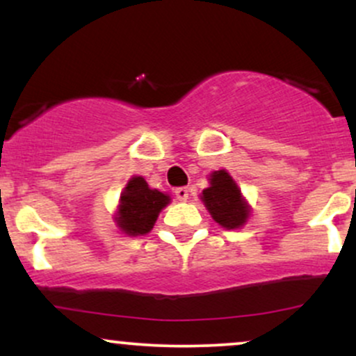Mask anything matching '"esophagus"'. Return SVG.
<instances>
[{
  "instance_id": "34e87169",
  "label": "esophagus",
  "mask_w": 356,
  "mask_h": 356,
  "mask_svg": "<svg viewBox=\"0 0 356 356\" xmlns=\"http://www.w3.org/2000/svg\"><path fill=\"white\" fill-rule=\"evenodd\" d=\"M175 197H177L179 201H187V199H189V189H187V187H177V189H175Z\"/></svg>"
}]
</instances>
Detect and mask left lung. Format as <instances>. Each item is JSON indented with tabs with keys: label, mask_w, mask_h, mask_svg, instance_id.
Returning <instances> with one entry per match:
<instances>
[{
	"label": "left lung",
	"mask_w": 356,
	"mask_h": 356,
	"mask_svg": "<svg viewBox=\"0 0 356 356\" xmlns=\"http://www.w3.org/2000/svg\"><path fill=\"white\" fill-rule=\"evenodd\" d=\"M209 182L211 186L202 191L201 199L212 219L226 229L244 226L251 209L234 179L222 169L212 172Z\"/></svg>",
	"instance_id": "1"
}]
</instances>
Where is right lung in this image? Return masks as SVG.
<instances>
[{"label": "right lung", "instance_id": "add662e5", "mask_svg": "<svg viewBox=\"0 0 356 356\" xmlns=\"http://www.w3.org/2000/svg\"><path fill=\"white\" fill-rule=\"evenodd\" d=\"M170 197L164 192L150 189L144 177L136 175L127 182L120 195L115 222L129 236H144L154 227L155 220Z\"/></svg>", "mask_w": 356, "mask_h": 356}]
</instances>
